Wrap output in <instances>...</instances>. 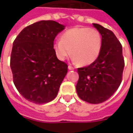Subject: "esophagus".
I'll list each match as a JSON object with an SVG mask.
<instances>
[{
    "instance_id": "esophagus-1",
    "label": "esophagus",
    "mask_w": 133,
    "mask_h": 133,
    "mask_svg": "<svg viewBox=\"0 0 133 133\" xmlns=\"http://www.w3.org/2000/svg\"><path fill=\"white\" fill-rule=\"evenodd\" d=\"M68 69H74V67H73V66H72L71 65H69V66H68Z\"/></svg>"
}]
</instances>
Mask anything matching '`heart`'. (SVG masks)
I'll list each match as a JSON object with an SVG mask.
<instances>
[{"mask_svg": "<svg viewBox=\"0 0 133 133\" xmlns=\"http://www.w3.org/2000/svg\"><path fill=\"white\" fill-rule=\"evenodd\" d=\"M102 45L101 35L95 29L75 27L64 32L53 45L58 58L64 61L71 54L81 65H89L98 58Z\"/></svg>", "mask_w": 133, "mask_h": 133, "instance_id": "heart-1", "label": "heart"}]
</instances>
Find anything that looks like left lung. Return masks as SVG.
<instances>
[{"mask_svg": "<svg viewBox=\"0 0 133 133\" xmlns=\"http://www.w3.org/2000/svg\"><path fill=\"white\" fill-rule=\"evenodd\" d=\"M101 35L102 45L98 58L87 66L78 68L79 78L76 91L81 100L100 104L116 92L122 81L124 60L122 45L111 30L93 23Z\"/></svg>", "mask_w": 133, "mask_h": 133, "instance_id": "1", "label": "left lung"}]
</instances>
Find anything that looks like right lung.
Here are the masks:
<instances>
[{"label":"right lung","mask_w":133,"mask_h":133,"mask_svg":"<svg viewBox=\"0 0 133 133\" xmlns=\"http://www.w3.org/2000/svg\"><path fill=\"white\" fill-rule=\"evenodd\" d=\"M64 29L54 21H41L25 27L13 42L10 67L19 93L29 101L46 104L57 96L68 66L59 61L54 40Z\"/></svg>","instance_id":"right-lung-1"}]
</instances>
